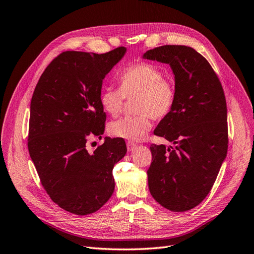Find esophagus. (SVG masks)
Instances as JSON below:
<instances>
[{
    "label": "esophagus",
    "instance_id": "obj_1",
    "mask_svg": "<svg viewBox=\"0 0 254 254\" xmlns=\"http://www.w3.org/2000/svg\"><path fill=\"white\" fill-rule=\"evenodd\" d=\"M127 150L128 151H133L134 149L137 147V145H136L135 142H133V141H127Z\"/></svg>",
    "mask_w": 254,
    "mask_h": 254
}]
</instances>
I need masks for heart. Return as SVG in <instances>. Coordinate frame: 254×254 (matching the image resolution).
<instances>
[{"label":"heart","instance_id":"b5f03b06","mask_svg":"<svg viewBox=\"0 0 254 254\" xmlns=\"http://www.w3.org/2000/svg\"><path fill=\"white\" fill-rule=\"evenodd\" d=\"M120 89L105 87L100 94V104L110 116L119 115L125 97L137 96L135 113L110 122L108 133L117 138L137 141L144 138L151 128V118H164L174 106L176 91L174 84L164 78V73L157 65L137 63L126 68L119 76Z\"/></svg>","mask_w":254,"mask_h":254}]
</instances>
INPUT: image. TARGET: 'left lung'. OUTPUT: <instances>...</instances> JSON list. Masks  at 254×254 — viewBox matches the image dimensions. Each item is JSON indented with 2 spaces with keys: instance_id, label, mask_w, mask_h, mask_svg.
Returning <instances> with one entry per match:
<instances>
[{
  "instance_id": "1",
  "label": "left lung",
  "mask_w": 254,
  "mask_h": 254,
  "mask_svg": "<svg viewBox=\"0 0 254 254\" xmlns=\"http://www.w3.org/2000/svg\"><path fill=\"white\" fill-rule=\"evenodd\" d=\"M142 59L170 65L176 91L172 110L154 129L175 147L150 146L149 191L168 210H190L210 192L226 158L223 89L210 64L191 47L165 45L146 51Z\"/></svg>"
}]
</instances>
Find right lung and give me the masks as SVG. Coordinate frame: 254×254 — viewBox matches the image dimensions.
<instances>
[{
  "label": "right lung",
  "instance_id": "1",
  "mask_svg": "<svg viewBox=\"0 0 254 254\" xmlns=\"http://www.w3.org/2000/svg\"><path fill=\"white\" fill-rule=\"evenodd\" d=\"M126 53V47L102 55L65 51L44 70L32 96L30 157L50 198L78 216L110 198L113 168L127 153L122 138L105 137L93 152L87 149L90 137L105 131L103 79Z\"/></svg>",
  "mask_w": 254,
  "mask_h": 254
}]
</instances>
